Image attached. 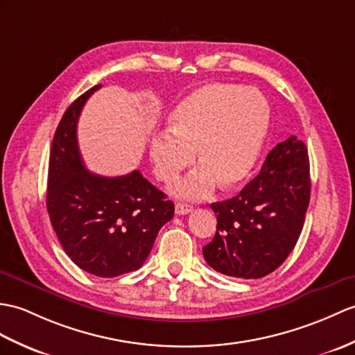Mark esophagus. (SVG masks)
<instances>
[{"label":"esophagus","mask_w":355,"mask_h":355,"mask_svg":"<svg viewBox=\"0 0 355 355\" xmlns=\"http://www.w3.org/2000/svg\"><path fill=\"white\" fill-rule=\"evenodd\" d=\"M193 210V205L191 204H184V202H177L175 204V213L177 215H187Z\"/></svg>","instance_id":"obj_1"}]
</instances>
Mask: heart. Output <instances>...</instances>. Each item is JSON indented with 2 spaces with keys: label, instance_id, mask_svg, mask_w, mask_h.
Instances as JSON below:
<instances>
[{
  "label": "heart",
  "instance_id": "b5f03b06",
  "mask_svg": "<svg viewBox=\"0 0 355 355\" xmlns=\"http://www.w3.org/2000/svg\"><path fill=\"white\" fill-rule=\"evenodd\" d=\"M269 105L252 86L210 83L195 89L169 116V130L150 148L154 174L171 183L195 160L201 166L175 184L178 196L200 200L216 186L234 189L250 177L268 133Z\"/></svg>",
  "mask_w": 355,
  "mask_h": 355
}]
</instances>
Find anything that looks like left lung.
Here are the masks:
<instances>
[{
  "instance_id": "left-lung-1",
  "label": "left lung",
  "mask_w": 355,
  "mask_h": 355,
  "mask_svg": "<svg viewBox=\"0 0 355 355\" xmlns=\"http://www.w3.org/2000/svg\"><path fill=\"white\" fill-rule=\"evenodd\" d=\"M310 201L307 146L291 136L278 144L259 175L232 200L211 204L218 225L202 248L220 274L255 279L274 272L295 248Z\"/></svg>"
}]
</instances>
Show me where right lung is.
Returning <instances> with one entry per match:
<instances>
[{
  "label": "right lung",
  "instance_id": "obj_1",
  "mask_svg": "<svg viewBox=\"0 0 355 355\" xmlns=\"http://www.w3.org/2000/svg\"><path fill=\"white\" fill-rule=\"evenodd\" d=\"M100 87L78 96L55 130L46 209L68 257L89 274L113 278L144 265L160 228L174 216V202L139 171L103 177L86 169L77 122L87 98Z\"/></svg>",
  "mask_w": 355,
  "mask_h": 355
}]
</instances>
